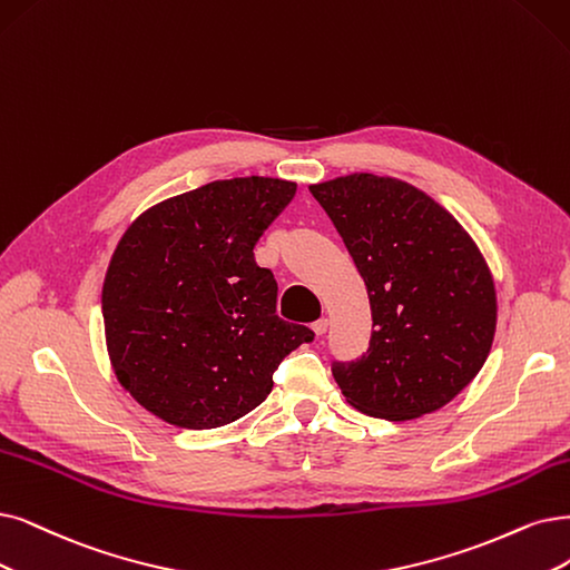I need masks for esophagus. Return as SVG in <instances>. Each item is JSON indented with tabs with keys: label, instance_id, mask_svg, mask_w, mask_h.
I'll return each instance as SVG.
<instances>
[{
	"label": "esophagus",
	"instance_id": "obj_1",
	"mask_svg": "<svg viewBox=\"0 0 570 570\" xmlns=\"http://www.w3.org/2000/svg\"><path fill=\"white\" fill-rule=\"evenodd\" d=\"M312 331H314V333H317V335H324V333L328 331V320H326V317L317 320V322H314V324H312Z\"/></svg>",
	"mask_w": 570,
	"mask_h": 570
}]
</instances>
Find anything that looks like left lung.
Wrapping results in <instances>:
<instances>
[{"label": "left lung", "instance_id": "1", "mask_svg": "<svg viewBox=\"0 0 570 570\" xmlns=\"http://www.w3.org/2000/svg\"><path fill=\"white\" fill-rule=\"evenodd\" d=\"M364 277L368 350L331 371L347 402L385 420L432 413L472 383L491 352V269L462 225L417 187L354 174L309 187Z\"/></svg>", "mask_w": 570, "mask_h": 570}]
</instances>
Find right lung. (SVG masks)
I'll return each instance as SVG.
<instances>
[{"instance_id": "add662e5", "label": "right lung", "mask_w": 570, "mask_h": 570, "mask_svg": "<svg viewBox=\"0 0 570 570\" xmlns=\"http://www.w3.org/2000/svg\"><path fill=\"white\" fill-rule=\"evenodd\" d=\"M296 183L232 178L153 206L126 229L102 284L119 383L185 430L261 406L272 375L314 331L277 314V282L253 256Z\"/></svg>"}]
</instances>
